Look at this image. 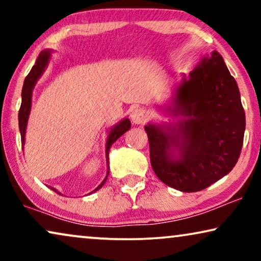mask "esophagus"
Segmentation results:
<instances>
[{"label":"esophagus","mask_w":261,"mask_h":261,"mask_svg":"<svg viewBox=\"0 0 261 261\" xmlns=\"http://www.w3.org/2000/svg\"><path fill=\"white\" fill-rule=\"evenodd\" d=\"M132 122L135 124H142L147 121V112L144 108H135L130 114Z\"/></svg>","instance_id":"obj_1"}]
</instances>
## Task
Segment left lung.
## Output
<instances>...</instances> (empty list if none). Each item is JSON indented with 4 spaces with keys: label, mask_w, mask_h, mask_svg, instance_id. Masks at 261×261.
I'll list each match as a JSON object with an SVG mask.
<instances>
[{
    "label": "left lung",
    "mask_w": 261,
    "mask_h": 261,
    "mask_svg": "<svg viewBox=\"0 0 261 261\" xmlns=\"http://www.w3.org/2000/svg\"><path fill=\"white\" fill-rule=\"evenodd\" d=\"M173 105L170 112L181 116L174 126H145L152 169L171 188L201 191L233 170L246 128L240 91L219 52L183 77Z\"/></svg>",
    "instance_id": "left-lung-1"
}]
</instances>
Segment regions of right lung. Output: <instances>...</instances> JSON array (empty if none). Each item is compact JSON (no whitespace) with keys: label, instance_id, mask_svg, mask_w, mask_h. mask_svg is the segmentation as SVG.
Wrapping results in <instances>:
<instances>
[{"label":"right lung","instance_id":"right-lung-1","mask_svg":"<svg viewBox=\"0 0 261 261\" xmlns=\"http://www.w3.org/2000/svg\"><path fill=\"white\" fill-rule=\"evenodd\" d=\"M49 58H51V51H49V49H45V51H42L40 55H39L37 62H35L34 66L32 67L30 73H28L27 77L24 78L23 87H22V94H21V96H22V102H21V107L19 110V128H20V133H21V144H22V147L24 145V134H26L28 116H30V113H31L32 92H33L35 83H37L39 78L41 77V74L44 73L46 67H47ZM129 128H130V121L128 119H124L121 121V122L117 123L116 126H114L112 129H110L108 139H107V146H106V155H107V164H108V172H107L105 180H103L102 183L99 184L98 187L96 188L92 192L97 191L98 189H101L103 185H105L107 178H108V174H109L108 154H109L110 146H112L114 142H115L117 139L121 137V135L126 133ZM49 188H51V190H53L55 192H57V194L60 195V192L57 191L55 188H52V187H49Z\"/></svg>","mask_w":261,"mask_h":261}]
</instances>
